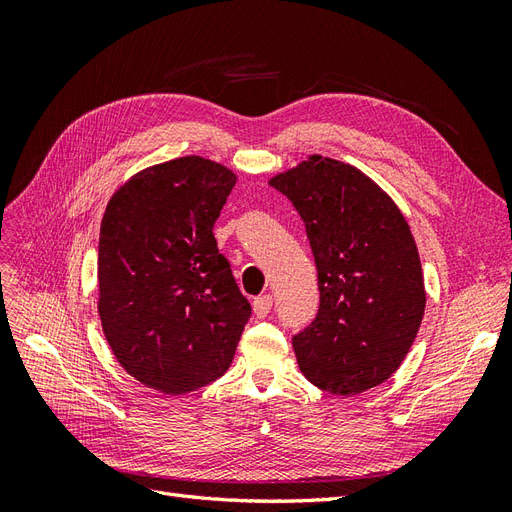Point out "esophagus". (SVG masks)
Wrapping results in <instances>:
<instances>
[{
  "label": "esophagus",
  "mask_w": 512,
  "mask_h": 512,
  "mask_svg": "<svg viewBox=\"0 0 512 512\" xmlns=\"http://www.w3.org/2000/svg\"><path fill=\"white\" fill-rule=\"evenodd\" d=\"M252 307H254L256 318H265V316L271 312V307H273L271 294H262V297H256L254 303H252Z\"/></svg>",
  "instance_id": "obj_1"
}]
</instances>
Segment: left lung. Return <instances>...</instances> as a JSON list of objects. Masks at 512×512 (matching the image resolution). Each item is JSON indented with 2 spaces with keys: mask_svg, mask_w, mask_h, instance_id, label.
<instances>
[{
  "mask_svg": "<svg viewBox=\"0 0 512 512\" xmlns=\"http://www.w3.org/2000/svg\"><path fill=\"white\" fill-rule=\"evenodd\" d=\"M269 183L299 211L318 269V314L292 337L303 376L333 395L374 389L406 359L425 314L406 218L359 168L331 158H307Z\"/></svg>",
  "mask_w": 512,
  "mask_h": 512,
  "instance_id": "8db88e82",
  "label": "left lung"
}]
</instances>
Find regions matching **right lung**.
Listing matches in <instances>:
<instances>
[{
	"label": "right lung",
	"instance_id": "obj_1",
	"mask_svg": "<svg viewBox=\"0 0 512 512\" xmlns=\"http://www.w3.org/2000/svg\"><path fill=\"white\" fill-rule=\"evenodd\" d=\"M237 177L185 156L136 173L108 200L98 247V312L119 365L183 395L226 374L252 307L213 224Z\"/></svg>",
	"mask_w": 512,
	"mask_h": 512
}]
</instances>
